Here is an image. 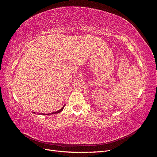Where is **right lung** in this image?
<instances>
[{"instance_id": "right-lung-1", "label": "right lung", "mask_w": 157, "mask_h": 157, "mask_svg": "<svg viewBox=\"0 0 157 157\" xmlns=\"http://www.w3.org/2000/svg\"><path fill=\"white\" fill-rule=\"evenodd\" d=\"M64 107H62V109H60V110H58V111H57V112H52V113H46V114H44V113H38V115H50V114H55V113H60V112H61L62 110H63V109H64ZM34 113H35V112H33Z\"/></svg>"}]
</instances>
